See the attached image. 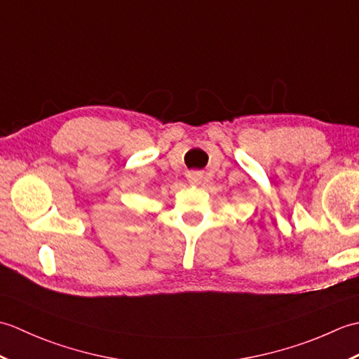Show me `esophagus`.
<instances>
[{
	"mask_svg": "<svg viewBox=\"0 0 359 359\" xmlns=\"http://www.w3.org/2000/svg\"><path fill=\"white\" fill-rule=\"evenodd\" d=\"M202 182V174L199 172H189L188 174V184L189 185H201Z\"/></svg>",
	"mask_w": 359,
	"mask_h": 359,
	"instance_id": "obj_1",
	"label": "esophagus"
}]
</instances>
